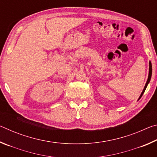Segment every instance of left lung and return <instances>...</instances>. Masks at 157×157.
Returning a JSON list of instances; mask_svg holds the SVG:
<instances>
[{
    "instance_id": "obj_1",
    "label": "left lung",
    "mask_w": 157,
    "mask_h": 157,
    "mask_svg": "<svg viewBox=\"0 0 157 157\" xmlns=\"http://www.w3.org/2000/svg\"><path fill=\"white\" fill-rule=\"evenodd\" d=\"M152 63H151V62L150 61V62H149V74H148V78H147V82H146V84H145V85L144 89H143V91H142V93H141V94H140V97L139 98V100H140V98L142 97V95H143V94H144V92H145V91L146 88H147V86L148 84L150 83V79H151V77H152Z\"/></svg>"
}]
</instances>
